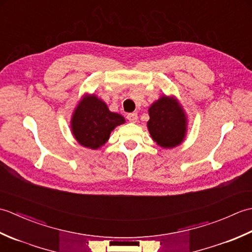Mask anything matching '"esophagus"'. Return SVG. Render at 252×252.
<instances>
[{"mask_svg":"<svg viewBox=\"0 0 252 252\" xmlns=\"http://www.w3.org/2000/svg\"><path fill=\"white\" fill-rule=\"evenodd\" d=\"M126 119L131 123H135L137 121V114H135V112H131V114L126 116Z\"/></svg>","mask_w":252,"mask_h":252,"instance_id":"1","label":"esophagus"}]
</instances>
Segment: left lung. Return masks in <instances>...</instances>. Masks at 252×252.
Here are the masks:
<instances>
[{
  "mask_svg": "<svg viewBox=\"0 0 252 252\" xmlns=\"http://www.w3.org/2000/svg\"><path fill=\"white\" fill-rule=\"evenodd\" d=\"M147 129L154 142L162 148H174L184 142L187 117L175 96L161 95L148 108Z\"/></svg>",
  "mask_w": 252,
  "mask_h": 252,
  "instance_id": "1",
  "label": "left lung"
}]
</instances>
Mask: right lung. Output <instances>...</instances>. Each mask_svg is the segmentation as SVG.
<instances>
[{
    "label": "right lung",
    "instance_id": "add662e5",
    "mask_svg": "<svg viewBox=\"0 0 252 252\" xmlns=\"http://www.w3.org/2000/svg\"><path fill=\"white\" fill-rule=\"evenodd\" d=\"M126 122L125 117L109 110L105 101L95 94H84L73 109L70 129L80 145L98 149L109 140L115 127Z\"/></svg>",
    "mask_w": 252,
    "mask_h": 252
}]
</instances>
